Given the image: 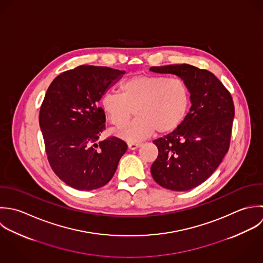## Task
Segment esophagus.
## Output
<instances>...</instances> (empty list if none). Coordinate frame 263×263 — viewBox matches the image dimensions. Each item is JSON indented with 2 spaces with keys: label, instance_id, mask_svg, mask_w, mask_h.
I'll list each match as a JSON object with an SVG mask.
<instances>
[{
  "label": "esophagus",
  "instance_id": "esophagus-1",
  "mask_svg": "<svg viewBox=\"0 0 263 263\" xmlns=\"http://www.w3.org/2000/svg\"><path fill=\"white\" fill-rule=\"evenodd\" d=\"M141 146V144L139 143H128V148L130 150H136L137 148H139Z\"/></svg>",
  "mask_w": 263,
  "mask_h": 263
}]
</instances>
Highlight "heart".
Instances as JSON below:
<instances>
[{
  "mask_svg": "<svg viewBox=\"0 0 263 263\" xmlns=\"http://www.w3.org/2000/svg\"><path fill=\"white\" fill-rule=\"evenodd\" d=\"M110 122L121 127L135 113L138 118L118 130V135L136 142L152 136L168 135L186 118L192 91L186 82L167 76L138 74L124 81L120 93L106 92L101 101Z\"/></svg>",
  "mask_w": 263,
  "mask_h": 263,
  "instance_id": "obj_1",
  "label": "heart"
}]
</instances>
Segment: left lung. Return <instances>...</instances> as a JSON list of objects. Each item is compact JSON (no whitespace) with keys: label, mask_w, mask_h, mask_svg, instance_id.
I'll return each mask as SVG.
<instances>
[{"label":"left lung","mask_w":263,"mask_h":263,"mask_svg":"<svg viewBox=\"0 0 263 263\" xmlns=\"http://www.w3.org/2000/svg\"><path fill=\"white\" fill-rule=\"evenodd\" d=\"M173 73L192 91V107L174 133L153 143L158 156L151 166L155 181L173 191H187L205 181L229 151L235 106L231 92L210 71L189 64L153 66Z\"/></svg>","instance_id":"obj_1"}]
</instances>
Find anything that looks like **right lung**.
Here are the masks:
<instances>
[{
	"label": "right lung",
	"mask_w": 263,
	"mask_h": 263,
	"mask_svg": "<svg viewBox=\"0 0 263 263\" xmlns=\"http://www.w3.org/2000/svg\"><path fill=\"white\" fill-rule=\"evenodd\" d=\"M125 71L81 65L52 82L40 109V126L48 161L56 175L80 191L105 185L115 174L127 144L105 130L106 116L98 103Z\"/></svg>",
	"instance_id": "1"
}]
</instances>
